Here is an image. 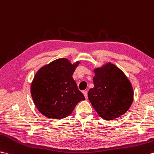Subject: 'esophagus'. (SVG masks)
Segmentation results:
<instances>
[{
	"label": "esophagus",
	"mask_w": 154,
	"mask_h": 154,
	"mask_svg": "<svg viewBox=\"0 0 154 154\" xmlns=\"http://www.w3.org/2000/svg\"><path fill=\"white\" fill-rule=\"evenodd\" d=\"M82 93H83L84 96L86 98V100H87L88 99V91H87V90H84V91L82 92Z\"/></svg>",
	"instance_id": "1"
}]
</instances>
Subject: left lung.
I'll list each match as a JSON object with an SVG mask.
<instances>
[{
    "mask_svg": "<svg viewBox=\"0 0 154 154\" xmlns=\"http://www.w3.org/2000/svg\"><path fill=\"white\" fill-rule=\"evenodd\" d=\"M94 87L88 100L97 113L105 120H112L127 112L133 101L131 82L122 71L111 62L94 69Z\"/></svg>",
    "mask_w": 154,
    "mask_h": 154,
    "instance_id": "obj_1",
    "label": "left lung"
}]
</instances>
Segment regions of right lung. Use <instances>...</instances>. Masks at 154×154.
Returning <instances> with one entry per match:
<instances>
[{
  "instance_id": "add662e5",
  "label": "right lung",
  "mask_w": 154,
  "mask_h": 154,
  "mask_svg": "<svg viewBox=\"0 0 154 154\" xmlns=\"http://www.w3.org/2000/svg\"><path fill=\"white\" fill-rule=\"evenodd\" d=\"M79 63L72 64L68 58H58L36 72L30 93L43 115L53 119L64 118L72 114L78 103L85 100L72 77Z\"/></svg>"
}]
</instances>
